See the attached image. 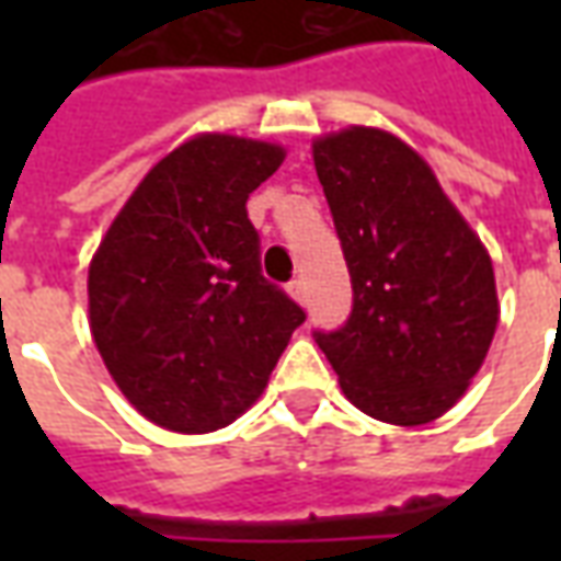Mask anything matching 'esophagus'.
Returning <instances> with one entry per match:
<instances>
[{
    "mask_svg": "<svg viewBox=\"0 0 561 561\" xmlns=\"http://www.w3.org/2000/svg\"><path fill=\"white\" fill-rule=\"evenodd\" d=\"M285 288H288V294H291L297 304H304L306 300V282L304 279H291L288 285H285Z\"/></svg>",
    "mask_w": 561,
    "mask_h": 561,
    "instance_id": "1",
    "label": "esophagus"
}]
</instances>
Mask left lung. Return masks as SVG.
Wrapping results in <instances>:
<instances>
[{
    "mask_svg": "<svg viewBox=\"0 0 561 561\" xmlns=\"http://www.w3.org/2000/svg\"><path fill=\"white\" fill-rule=\"evenodd\" d=\"M316 171L352 276V312L312 330L345 397L400 426L466 393L499 324L490 255L430 164L378 128L316 140Z\"/></svg>",
    "mask_w": 561,
    "mask_h": 561,
    "instance_id": "left-lung-1",
    "label": "left lung"
}]
</instances>
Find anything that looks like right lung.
I'll use <instances>...</instances> for the list:
<instances>
[{
    "instance_id": "1",
    "label": "right lung",
    "mask_w": 561,
    "mask_h": 561,
    "mask_svg": "<svg viewBox=\"0 0 561 561\" xmlns=\"http://www.w3.org/2000/svg\"><path fill=\"white\" fill-rule=\"evenodd\" d=\"M285 152L201 135L144 176L90 264V328L128 402L213 433L267 388L306 312L261 273L245 201Z\"/></svg>"
}]
</instances>
